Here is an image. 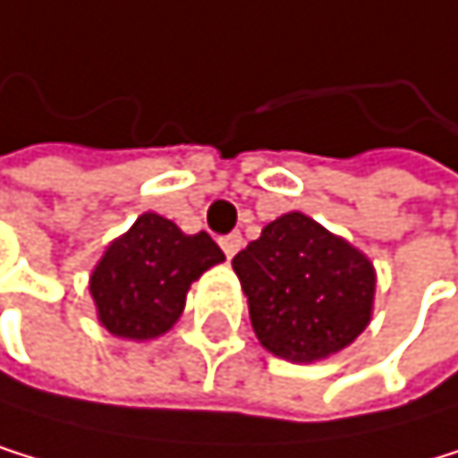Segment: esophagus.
<instances>
[{
    "label": "esophagus",
    "instance_id": "1",
    "mask_svg": "<svg viewBox=\"0 0 458 458\" xmlns=\"http://www.w3.org/2000/svg\"><path fill=\"white\" fill-rule=\"evenodd\" d=\"M219 244H222V250H225V256H227V259H233L236 252L242 250L244 239H242L239 233H227V236H222V239H219Z\"/></svg>",
    "mask_w": 458,
    "mask_h": 458
}]
</instances>
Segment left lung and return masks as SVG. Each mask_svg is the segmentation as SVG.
<instances>
[{
  "label": "left lung",
  "instance_id": "left-lung-1",
  "mask_svg": "<svg viewBox=\"0 0 458 458\" xmlns=\"http://www.w3.org/2000/svg\"><path fill=\"white\" fill-rule=\"evenodd\" d=\"M233 269L252 331L269 353L317 361L339 353L369 322L376 272L356 247L306 214H284L236 252Z\"/></svg>",
  "mask_w": 458,
  "mask_h": 458
}]
</instances>
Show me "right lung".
<instances>
[{"mask_svg": "<svg viewBox=\"0 0 458 458\" xmlns=\"http://www.w3.org/2000/svg\"><path fill=\"white\" fill-rule=\"evenodd\" d=\"M219 261L225 252L206 231L186 236L174 222L141 214L91 275L99 322L122 339L166 334L183 314L189 286Z\"/></svg>", "mask_w": 458, "mask_h": 458, "instance_id": "obj_1", "label": "right lung"}]
</instances>
